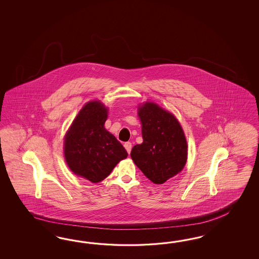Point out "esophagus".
<instances>
[{"label":"esophagus","instance_id":"obj_1","mask_svg":"<svg viewBox=\"0 0 259 259\" xmlns=\"http://www.w3.org/2000/svg\"><path fill=\"white\" fill-rule=\"evenodd\" d=\"M124 148H125L126 151H127V153L128 154H130V152H131V149H132V143L131 142H125L124 143Z\"/></svg>","mask_w":259,"mask_h":259}]
</instances>
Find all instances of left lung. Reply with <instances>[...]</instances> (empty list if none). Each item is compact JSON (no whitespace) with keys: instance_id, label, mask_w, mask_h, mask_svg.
I'll return each mask as SVG.
<instances>
[{"instance_id":"obj_1","label":"left lung","mask_w":259,"mask_h":259,"mask_svg":"<svg viewBox=\"0 0 259 259\" xmlns=\"http://www.w3.org/2000/svg\"><path fill=\"white\" fill-rule=\"evenodd\" d=\"M143 141L131 151L135 164L155 184L181 172L187 161V141L181 123L157 103L139 106Z\"/></svg>"}]
</instances>
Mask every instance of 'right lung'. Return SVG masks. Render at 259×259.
Returning a JSON list of instances; mask_svg holds the SVG:
<instances>
[{"instance_id": "obj_1", "label": "right lung", "mask_w": 259, "mask_h": 259, "mask_svg": "<svg viewBox=\"0 0 259 259\" xmlns=\"http://www.w3.org/2000/svg\"><path fill=\"white\" fill-rule=\"evenodd\" d=\"M108 110L99 101L87 102L64 137V157L71 171L97 183L128 156L122 144L104 128Z\"/></svg>"}]
</instances>
